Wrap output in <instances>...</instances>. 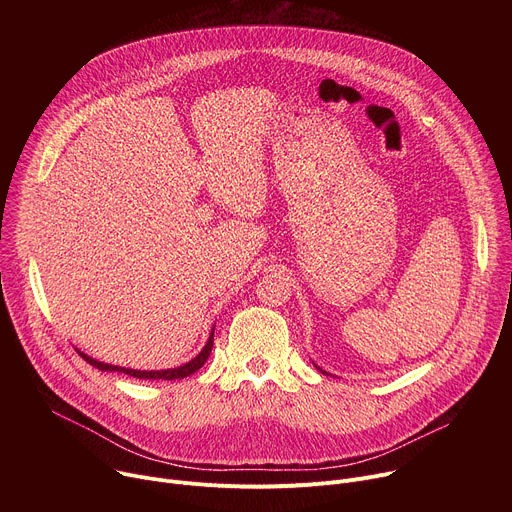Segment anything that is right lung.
I'll list each match as a JSON object with an SVG mask.
<instances>
[{
    "label": "right lung",
    "mask_w": 512,
    "mask_h": 512,
    "mask_svg": "<svg viewBox=\"0 0 512 512\" xmlns=\"http://www.w3.org/2000/svg\"><path fill=\"white\" fill-rule=\"evenodd\" d=\"M212 338H214V330L210 332V338H208L206 346L200 350V354H198L196 358H192L190 362L182 364V367H178V369H168V371H133V369H121V367H113V364L99 362V360H95V358H91V356H87V354H83V352H79V354H81L89 364H93L95 369H99V371H117V373H125V375L135 377V379H164V381H174V379H184V377L196 373V371L202 367V364L206 362V358L210 356V350H212V344H214Z\"/></svg>",
    "instance_id": "obj_1"
}]
</instances>
